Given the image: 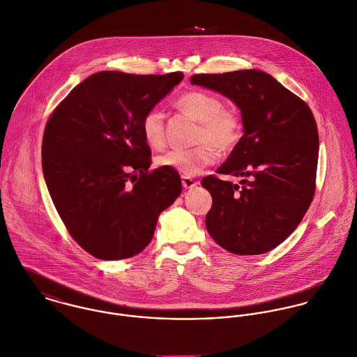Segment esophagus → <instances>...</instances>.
<instances>
[{"instance_id": "obj_1", "label": "esophagus", "mask_w": 357, "mask_h": 357, "mask_svg": "<svg viewBox=\"0 0 357 357\" xmlns=\"http://www.w3.org/2000/svg\"><path fill=\"white\" fill-rule=\"evenodd\" d=\"M197 183H199V182H196L195 179H192V178H189V176H182V185H183L185 189H192V188L197 186Z\"/></svg>"}]
</instances>
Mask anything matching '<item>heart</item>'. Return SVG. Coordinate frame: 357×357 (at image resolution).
Returning <instances> with one entry per match:
<instances>
[{"label":"heart","instance_id":"1","mask_svg":"<svg viewBox=\"0 0 357 357\" xmlns=\"http://www.w3.org/2000/svg\"><path fill=\"white\" fill-rule=\"evenodd\" d=\"M178 107L199 123L196 142H203L192 149H174L157 157L155 165L175 171L183 176H195L216 161V150H231L241 137V120L214 93L207 91H189L178 102ZM142 135L151 149H161L165 143L164 113L150 109L143 116Z\"/></svg>","mask_w":357,"mask_h":357}]
</instances>
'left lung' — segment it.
I'll list each match as a JSON object with an SVG mask.
<instances>
[{
	"label": "left lung",
	"instance_id": "8db88e82",
	"mask_svg": "<svg viewBox=\"0 0 357 357\" xmlns=\"http://www.w3.org/2000/svg\"><path fill=\"white\" fill-rule=\"evenodd\" d=\"M190 82L230 99L244 130L216 169L240 183L213 175L202 181L213 196L207 230L229 252L265 254L296 229L312 203L319 158L314 117L302 99L257 69L195 74Z\"/></svg>",
	"mask_w": 357,
	"mask_h": 357
}]
</instances>
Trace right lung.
<instances>
[{
    "label": "right lung",
    "mask_w": 357,
    "mask_h": 357,
    "mask_svg": "<svg viewBox=\"0 0 357 357\" xmlns=\"http://www.w3.org/2000/svg\"><path fill=\"white\" fill-rule=\"evenodd\" d=\"M183 78L99 72L55 109L43 138V172L73 238L103 261L131 258L153 238L158 215L181 195L175 171L149 172L143 116Z\"/></svg>",
    "instance_id": "obj_1"
}]
</instances>
